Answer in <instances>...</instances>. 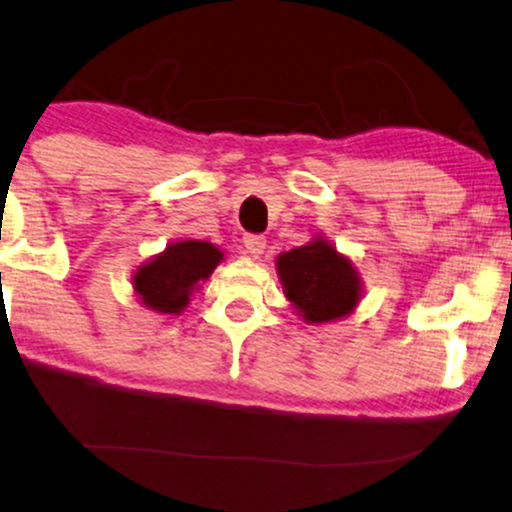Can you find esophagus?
Segmentation results:
<instances>
[{
    "instance_id": "obj_1",
    "label": "esophagus",
    "mask_w": 512,
    "mask_h": 512,
    "mask_svg": "<svg viewBox=\"0 0 512 512\" xmlns=\"http://www.w3.org/2000/svg\"><path fill=\"white\" fill-rule=\"evenodd\" d=\"M243 245H245V250H248L252 257H260L262 252H264V248H267V238L260 236V234H245L243 236Z\"/></svg>"
}]
</instances>
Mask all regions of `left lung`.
Returning <instances> with one entry per match:
<instances>
[{"mask_svg": "<svg viewBox=\"0 0 512 512\" xmlns=\"http://www.w3.org/2000/svg\"><path fill=\"white\" fill-rule=\"evenodd\" d=\"M276 269L283 293L307 323L338 321L361 297L354 264L323 238L278 255Z\"/></svg>", "mask_w": 512, "mask_h": 512, "instance_id": "8db88e82", "label": "left lung"}]
</instances>
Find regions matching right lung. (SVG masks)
<instances>
[{"mask_svg":"<svg viewBox=\"0 0 512 512\" xmlns=\"http://www.w3.org/2000/svg\"><path fill=\"white\" fill-rule=\"evenodd\" d=\"M222 250L208 241H179L134 271V290L148 309L160 314H181L191 293L219 262Z\"/></svg>","mask_w":512,"mask_h":512,"instance_id":"1","label":"right lung"}]
</instances>
